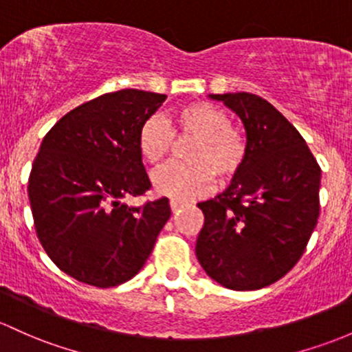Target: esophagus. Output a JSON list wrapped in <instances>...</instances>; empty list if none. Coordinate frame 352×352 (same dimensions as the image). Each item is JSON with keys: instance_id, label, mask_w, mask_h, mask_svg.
Segmentation results:
<instances>
[{"instance_id": "34e87169", "label": "esophagus", "mask_w": 352, "mask_h": 352, "mask_svg": "<svg viewBox=\"0 0 352 352\" xmlns=\"http://www.w3.org/2000/svg\"><path fill=\"white\" fill-rule=\"evenodd\" d=\"M181 208H184V203L176 201V199H171V210H173V213H177V211H181Z\"/></svg>"}]
</instances>
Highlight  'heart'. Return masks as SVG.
Listing matches in <instances>:
<instances>
[{"label":"heart","mask_w":352,"mask_h":352,"mask_svg":"<svg viewBox=\"0 0 352 352\" xmlns=\"http://www.w3.org/2000/svg\"><path fill=\"white\" fill-rule=\"evenodd\" d=\"M176 139H192L184 151L186 164H169L154 175L160 195L177 201H191L208 195L213 175L230 179L247 156L243 134L230 122V116L208 102H191L177 109L173 126L161 117H149L141 126L138 146L151 166H160L171 153Z\"/></svg>","instance_id":"obj_1"}]
</instances>
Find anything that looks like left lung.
I'll use <instances>...</instances> for the list:
<instances>
[{"label": "left lung", "instance_id": "1", "mask_svg": "<svg viewBox=\"0 0 352 352\" xmlns=\"http://www.w3.org/2000/svg\"><path fill=\"white\" fill-rule=\"evenodd\" d=\"M210 97L241 119L247 156L225 191L198 203L205 225L196 256L226 289H262L282 278L307 247L320 210V168L304 138L265 99L248 92Z\"/></svg>", "mask_w": 352, "mask_h": 352}]
</instances>
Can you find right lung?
I'll list each match as a JSON object with an SVG mask.
<instances>
[{"mask_svg": "<svg viewBox=\"0 0 352 352\" xmlns=\"http://www.w3.org/2000/svg\"><path fill=\"white\" fill-rule=\"evenodd\" d=\"M164 94L124 89L78 105L47 132L28 198L36 236L75 280L116 287L134 277L171 217L168 198L129 206L151 188L138 146Z\"/></svg>", "mask_w": 352, "mask_h": 352, "instance_id": "1", "label": "right lung"}]
</instances>
